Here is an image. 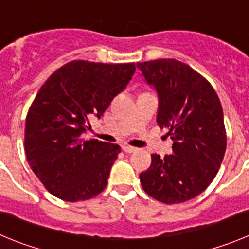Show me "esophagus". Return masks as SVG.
Returning a JSON list of instances; mask_svg holds the SVG:
<instances>
[{
  "label": "esophagus",
  "mask_w": 249,
  "mask_h": 249,
  "mask_svg": "<svg viewBox=\"0 0 249 249\" xmlns=\"http://www.w3.org/2000/svg\"><path fill=\"white\" fill-rule=\"evenodd\" d=\"M123 151H124L125 153H134V152L137 151V148L132 146H123Z\"/></svg>",
  "instance_id": "34e87169"
}]
</instances>
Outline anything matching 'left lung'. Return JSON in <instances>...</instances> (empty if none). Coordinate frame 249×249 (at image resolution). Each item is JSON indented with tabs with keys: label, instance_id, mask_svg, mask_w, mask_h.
<instances>
[{
	"label": "left lung",
	"instance_id": "obj_1",
	"mask_svg": "<svg viewBox=\"0 0 249 249\" xmlns=\"http://www.w3.org/2000/svg\"><path fill=\"white\" fill-rule=\"evenodd\" d=\"M159 97L157 123L168 129L173 154H152L151 166L140 174L152 198L178 204L195 198L211 185L226 151L220 100L206 78L176 59L137 63Z\"/></svg>",
	"mask_w": 249,
	"mask_h": 249
}]
</instances>
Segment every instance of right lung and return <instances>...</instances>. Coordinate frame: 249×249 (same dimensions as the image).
<instances>
[{
  "mask_svg": "<svg viewBox=\"0 0 249 249\" xmlns=\"http://www.w3.org/2000/svg\"><path fill=\"white\" fill-rule=\"evenodd\" d=\"M135 71V63L71 60L41 86L26 115L24 147L28 163L50 194L79 202L106 189L122 148L95 139L84 141L81 134L91 115L102 117Z\"/></svg>",
  "mask_w": 249,
  "mask_h": 249,
  "instance_id": "add662e5",
  "label": "right lung"
}]
</instances>
